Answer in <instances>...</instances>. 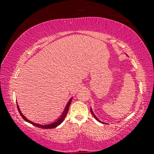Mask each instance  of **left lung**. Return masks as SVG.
Returning a JSON list of instances; mask_svg holds the SVG:
<instances>
[{
	"instance_id": "left-lung-1",
	"label": "left lung",
	"mask_w": 154,
	"mask_h": 154,
	"mask_svg": "<svg viewBox=\"0 0 154 154\" xmlns=\"http://www.w3.org/2000/svg\"><path fill=\"white\" fill-rule=\"evenodd\" d=\"M90 111H91V113H92V116H94V118H96V120H97L98 122H101V123H103V122H101V121H100V120H99V119L97 118H96V116H95V115L94 114V113H93V111H92V109H90Z\"/></svg>"
}]
</instances>
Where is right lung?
<instances>
[{
	"label": "right lung",
	"mask_w": 154,
	"mask_h": 154,
	"mask_svg": "<svg viewBox=\"0 0 154 154\" xmlns=\"http://www.w3.org/2000/svg\"><path fill=\"white\" fill-rule=\"evenodd\" d=\"M71 100H72V98L70 99V100L69 101V103H67V105L66 106V107H65V109L64 111H63V113H62V116L60 117V118H58V120H57L56 122H54V123H52L51 124H48V125H41V124H35V123H33L32 122H31L30 120H28V119L26 118V117L24 116L22 113V112L20 111V108L19 106H18V105L17 104V109H18V111H19V113L20 114V116H22V118L24 119L25 121H26L27 122H28V123H30L31 124L34 125V126H35L36 127L38 128H44V129H51V128H54L57 127L58 126H59L60 124L62 123V122H63L65 118H66V115L68 113V112H69V106H70V105H71Z\"/></svg>",
	"instance_id": "right-lung-1"
}]
</instances>
